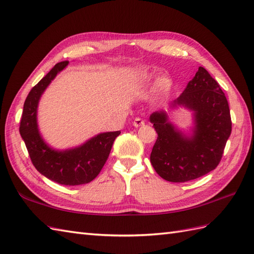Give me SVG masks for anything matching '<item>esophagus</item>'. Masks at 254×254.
Returning a JSON list of instances; mask_svg holds the SVG:
<instances>
[{"label":"esophagus","mask_w":254,"mask_h":254,"mask_svg":"<svg viewBox=\"0 0 254 254\" xmlns=\"http://www.w3.org/2000/svg\"><path fill=\"white\" fill-rule=\"evenodd\" d=\"M144 125V121L142 119H139V117H137V119H134L133 121V126L134 127H140V126H143Z\"/></svg>","instance_id":"1"}]
</instances>
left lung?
I'll return each mask as SVG.
<instances>
[{
    "instance_id": "8db88e82",
    "label": "left lung",
    "mask_w": 254,
    "mask_h": 254,
    "mask_svg": "<svg viewBox=\"0 0 254 254\" xmlns=\"http://www.w3.org/2000/svg\"><path fill=\"white\" fill-rule=\"evenodd\" d=\"M172 104L194 111L195 129L191 137H184L165 112L153 113L150 121L157 140L151 164L165 180L188 182L207 175L220 164L232 132L230 107L219 83L202 66Z\"/></svg>"
}]
</instances>
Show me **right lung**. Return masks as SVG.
<instances>
[{
    "instance_id": "1",
    "label": "right lung",
    "mask_w": 254,
    "mask_h": 254,
    "mask_svg": "<svg viewBox=\"0 0 254 254\" xmlns=\"http://www.w3.org/2000/svg\"><path fill=\"white\" fill-rule=\"evenodd\" d=\"M67 64L69 61L56 64L30 90L23 104L19 132L26 143L31 162L40 174L63 185H80L89 183L100 174L114 140L121 131L100 133L82 146L64 152L55 151L46 145L39 133L36 109L43 91Z\"/></svg>"
}]
</instances>
